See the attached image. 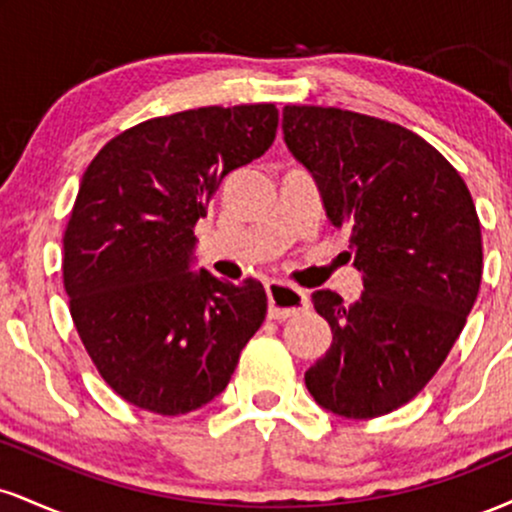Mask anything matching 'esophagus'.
I'll list each match as a JSON object with an SVG mask.
<instances>
[{
  "label": "esophagus",
  "mask_w": 512,
  "mask_h": 512,
  "mask_svg": "<svg viewBox=\"0 0 512 512\" xmlns=\"http://www.w3.org/2000/svg\"><path fill=\"white\" fill-rule=\"evenodd\" d=\"M267 315L272 320H286V317H293L303 310H308V296L305 291L296 289V286L284 284V281H269L267 284Z\"/></svg>",
  "instance_id": "esophagus-1"
}]
</instances>
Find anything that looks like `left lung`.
Returning a JSON list of instances; mask_svg holds the SVG:
<instances>
[{"mask_svg":"<svg viewBox=\"0 0 512 512\" xmlns=\"http://www.w3.org/2000/svg\"><path fill=\"white\" fill-rule=\"evenodd\" d=\"M281 127L363 272L354 303L313 293L332 344L305 387L346 419L390 414L438 373L477 301L484 252L472 195L448 158L395 122L286 105Z\"/></svg>","mask_w":512,"mask_h":512,"instance_id":"left-lung-1","label":"left lung"}]
</instances>
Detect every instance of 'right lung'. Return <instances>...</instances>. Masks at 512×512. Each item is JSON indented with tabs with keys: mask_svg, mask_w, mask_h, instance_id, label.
<instances>
[{
	"mask_svg": "<svg viewBox=\"0 0 512 512\" xmlns=\"http://www.w3.org/2000/svg\"><path fill=\"white\" fill-rule=\"evenodd\" d=\"M276 125L274 103L182 110L125 129L88 163L64 228L62 281L93 366L134 407H204L260 330V281L192 274L190 260L221 180L260 158Z\"/></svg>",
	"mask_w": 512,
	"mask_h": 512,
	"instance_id": "right-lung-1",
	"label": "right lung"
}]
</instances>
